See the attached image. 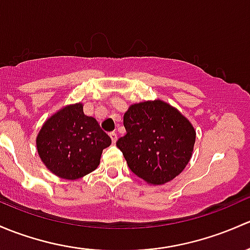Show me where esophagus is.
<instances>
[{"label":"esophagus","mask_w":250,"mask_h":250,"mask_svg":"<svg viewBox=\"0 0 250 250\" xmlns=\"http://www.w3.org/2000/svg\"><path fill=\"white\" fill-rule=\"evenodd\" d=\"M109 137H110V141H112V143L115 144V142H117V133L114 132L109 133Z\"/></svg>","instance_id":"esophagus-1"}]
</instances>
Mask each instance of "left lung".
<instances>
[{
    "label": "left lung",
    "mask_w": 250,
    "mask_h": 250,
    "mask_svg": "<svg viewBox=\"0 0 250 250\" xmlns=\"http://www.w3.org/2000/svg\"><path fill=\"white\" fill-rule=\"evenodd\" d=\"M126 135L117 146L131 171L150 185L171 182L187 167L196 131L191 123L163 100L133 104L124 114Z\"/></svg>",
    "instance_id": "left-lung-1"
}]
</instances>
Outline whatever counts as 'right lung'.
I'll return each instance as SVG.
<instances>
[{
	"label": "right lung",
	"instance_id": "1",
	"mask_svg": "<svg viewBox=\"0 0 250 250\" xmlns=\"http://www.w3.org/2000/svg\"><path fill=\"white\" fill-rule=\"evenodd\" d=\"M110 142L96 119L84 114L81 102L54 113L36 137L38 155L44 166L59 178L68 181L95 171L102 150Z\"/></svg>",
	"mask_w": 250,
	"mask_h": 250
}]
</instances>
